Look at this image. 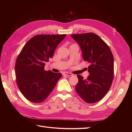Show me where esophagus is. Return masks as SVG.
<instances>
[{
    "instance_id": "34e87169",
    "label": "esophagus",
    "mask_w": 132,
    "mask_h": 132,
    "mask_svg": "<svg viewBox=\"0 0 132 132\" xmlns=\"http://www.w3.org/2000/svg\"><path fill=\"white\" fill-rule=\"evenodd\" d=\"M63 76H67V77H70V76H73V74H71V73H68V72H65L63 74Z\"/></svg>"
}]
</instances>
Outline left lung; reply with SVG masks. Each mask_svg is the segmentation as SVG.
Returning a JSON list of instances; mask_svg holds the SVG:
<instances>
[{
	"mask_svg": "<svg viewBox=\"0 0 132 132\" xmlns=\"http://www.w3.org/2000/svg\"><path fill=\"white\" fill-rule=\"evenodd\" d=\"M78 43L84 61L90 63L86 79L78 75L75 90L86 103L96 102L105 96L112 83L114 73L113 56L107 44L94 33L71 35Z\"/></svg>",
	"mask_w": 132,
	"mask_h": 132,
	"instance_id": "obj_1",
	"label": "left lung"
}]
</instances>
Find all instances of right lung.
<instances>
[{"label":"right lung","mask_w":132,"mask_h":132,"mask_svg":"<svg viewBox=\"0 0 132 132\" xmlns=\"http://www.w3.org/2000/svg\"><path fill=\"white\" fill-rule=\"evenodd\" d=\"M65 36V34L36 35L22 48L16 61L15 75L20 91L29 101L43 102L61 78V73L44 68Z\"/></svg>","instance_id":"add662e5"}]
</instances>
